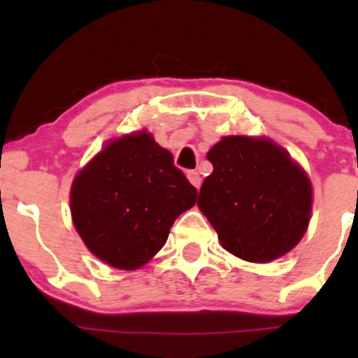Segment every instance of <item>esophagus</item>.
Returning <instances> with one entry per match:
<instances>
[{"mask_svg":"<svg viewBox=\"0 0 358 358\" xmlns=\"http://www.w3.org/2000/svg\"><path fill=\"white\" fill-rule=\"evenodd\" d=\"M187 178H189V182L192 183V185L196 187V189H199V187H201L199 173H197V171H187Z\"/></svg>","mask_w":358,"mask_h":358,"instance_id":"34e87169","label":"esophagus"}]
</instances>
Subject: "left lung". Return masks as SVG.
Returning <instances> with one entry per match:
<instances>
[{"label":"left lung","instance_id":"left-lung-1","mask_svg":"<svg viewBox=\"0 0 358 358\" xmlns=\"http://www.w3.org/2000/svg\"><path fill=\"white\" fill-rule=\"evenodd\" d=\"M213 173L197 206L222 246L252 263L289 252L305 236L312 183L289 154L268 138L223 136L208 152Z\"/></svg>","mask_w":358,"mask_h":358}]
</instances>
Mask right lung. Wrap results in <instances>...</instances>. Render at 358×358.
<instances>
[{"label":"right lung","mask_w":358,"mask_h":358,"mask_svg":"<svg viewBox=\"0 0 358 358\" xmlns=\"http://www.w3.org/2000/svg\"><path fill=\"white\" fill-rule=\"evenodd\" d=\"M197 199L169 150L147 131L112 140L71 187V213L86 248L119 270L145 265Z\"/></svg>","instance_id":"1"}]
</instances>
